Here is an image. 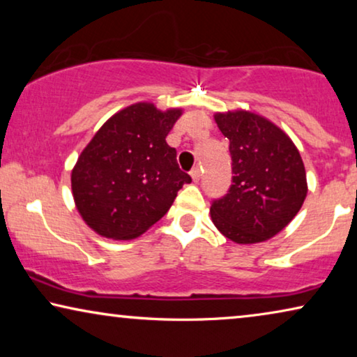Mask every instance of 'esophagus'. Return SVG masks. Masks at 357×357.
<instances>
[{"instance_id":"esophagus-1","label":"esophagus","mask_w":357,"mask_h":357,"mask_svg":"<svg viewBox=\"0 0 357 357\" xmlns=\"http://www.w3.org/2000/svg\"><path fill=\"white\" fill-rule=\"evenodd\" d=\"M190 175H192L193 182H198L199 177H202V170H199L198 167H195V169L192 170V172H190Z\"/></svg>"}]
</instances>
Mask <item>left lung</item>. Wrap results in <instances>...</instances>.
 I'll list each match as a JSON object with an SVG mask.
<instances>
[{
	"mask_svg": "<svg viewBox=\"0 0 357 357\" xmlns=\"http://www.w3.org/2000/svg\"><path fill=\"white\" fill-rule=\"evenodd\" d=\"M229 139L232 185L209 213L229 241L248 245L281 232L304 204L305 167L299 149L280 126L248 110L214 114Z\"/></svg>",
	"mask_w": 357,
	"mask_h": 357,
	"instance_id": "obj_1",
	"label": "left lung"
}]
</instances>
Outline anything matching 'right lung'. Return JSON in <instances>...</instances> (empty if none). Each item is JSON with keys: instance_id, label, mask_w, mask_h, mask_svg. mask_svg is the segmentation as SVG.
<instances>
[{"instance_id": "add662e5", "label": "right lung", "mask_w": 357, "mask_h": 357, "mask_svg": "<svg viewBox=\"0 0 357 357\" xmlns=\"http://www.w3.org/2000/svg\"><path fill=\"white\" fill-rule=\"evenodd\" d=\"M182 109L136 102L112 115L82 149L71 170L77 213L92 231L114 241L139 237L192 182L165 143Z\"/></svg>"}]
</instances>
